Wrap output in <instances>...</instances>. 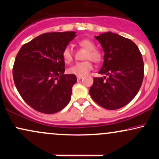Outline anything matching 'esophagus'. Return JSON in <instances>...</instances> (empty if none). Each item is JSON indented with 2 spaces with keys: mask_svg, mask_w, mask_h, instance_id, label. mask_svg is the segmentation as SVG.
<instances>
[{
  "mask_svg": "<svg viewBox=\"0 0 159 159\" xmlns=\"http://www.w3.org/2000/svg\"><path fill=\"white\" fill-rule=\"evenodd\" d=\"M84 76H77V79L78 80H81V78H83Z\"/></svg>",
  "mask_w": 159,
  "mask_h": 159,
  "instance_id": "1",
  "label": "esophagus"
}]
</instances>
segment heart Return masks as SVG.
Wrapping results in <instances>:
<instances>
[{"mask_svg":"<svg viewBox=\"0 0 159 159\" xmlns=\"http://www.w3.org/2000/svg\"><path fill=\"white\" fill-rule=\"evenodd\" d=\"M78 45L82 48L87 51L84 57L85 60H91L93 62L96 63H99L102 61V57L101 53L98 51L96 50V45L91 40L87 39H82L78 42ZM61 55L63 61L66 64L70 63L73 60V54H72V50L69 47H66L63 49L61 53ZM92 63L90 61H87L75 63L68 69V72L69 74L75 75L76 76H84L86 75L90 71L92 70Z\"/></svg>","mask_w":159,"mask_h":159,"instance_id":"1","label":"heart"}]
</instances>
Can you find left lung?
<instances>
[{
  "label": "left lung",
  "mask_w": 159,
  "mask_h": 159,
  "mask_svg": "<svg viewBox=\"0 0 159 159\" xmlns=\"http://www.w3.org/2000/svg\"><path fill=\"white\" fill-rule=\"evenodd\" d=\"M102 45L104 62L98 73L107 77L94 78L90 94L98 105L116 110L135 97L143 79L141 53L131 39L111 32L95 36Z\"/></svg>",
  "instance_id": "8db88e82"
}]
</instances>
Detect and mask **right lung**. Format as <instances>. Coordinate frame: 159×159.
I'll return each instance as SVG.
<instances>
[{"label": "right lung", "mask_w": 159, "mask_h": 159, "mask_svg": "<svg viewBox=\"0 0 159 159\" xmlns=\"http://www.w3.org/2000/svg\"><path fill=\"white\" fill-rule=\"evenodd\" d=\"M76 33H45L23 45L16 55L12 75L24 101L34 110L51 114L68 105L75 75L64 74L61 53Z\"/></svg>", "instance_id": "right-lung-1"}]
</instances>
